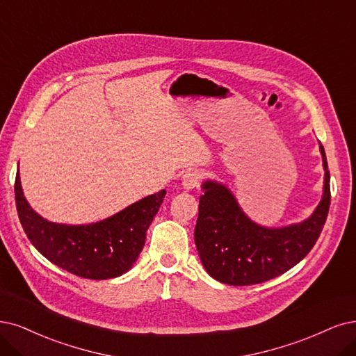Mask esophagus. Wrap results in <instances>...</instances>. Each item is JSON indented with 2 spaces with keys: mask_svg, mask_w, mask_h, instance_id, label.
<instances>
[{
  "mask_svg": "<svg viewBox=\"0 0 356 356\" xmlns=\"http://www.w3.org/2000/svg\"><path fill=\"white\" fill-rule=\"evenodd\" d=\"M201 181H202V175L200 171H189V173L183 176L181 185L186 191H191V189L198 188L201 185Z\"/></svg>",
  "mask_w": 356,
  "mask_h": 356,
  "instance_id": "obj_1",
  "label": "esophagus"
}]
</instances>
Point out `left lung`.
Wrapping results in <instances>:
<instances>
[{
	"instance_id": "left-lung-1",
	"label": "left lung",
	"mask_w": 356,
	"mask_h": 356,
	"mask_svg": "<svg viewBox=\"0 0 356 356\" xmlns=\"http://www.w3.org/2000/svg\"><path fill=\"white\" fill-rule=\"evenodd\" d=\"M324 195L314 214L300 225L266 229L249 220L233 195L214 181L204 183L195 245L208 274L232 286H249L271 280L304 259L321 230L330 208V171L325 152Z\"/></svg>"
}]
</instances>
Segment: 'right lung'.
<instances>
[{
	"mask_svg": "<svg viewBox=\"0 0 356 356\" xmlns=\"http://www.w3.org/2000/svg\"><path fill=\"white\" fill-rule=\"evenodd\" d=\"M15 193L17 214L31 243L52 264L92 280L118 277L131 268L165 196V191L149 195L95 225L65 226L44 220L29 207L19 171Z\"/></svg>",
	"mask_w": 356,
	"mask_h": 356,
	"instance_id": "obj_1",
	"label": "right lung"
}]
</instances>
